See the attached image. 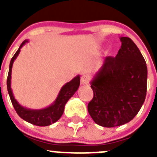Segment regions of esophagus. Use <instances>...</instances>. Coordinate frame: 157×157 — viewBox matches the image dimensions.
Wrapping results in <instances>:
<instances>
[{
  "mask_svg": "<svg viewBox=\"0 0 157 157\" xmlns=\"http://www.w3.org/2000/svg\"><path fill=\"white\" fill-rule=\"evenodd\" d=\"M81 84L82 85H87L89 84V82H90V78L87 75H82L81 77Z\"/></svg>",
  "mask_w": 157,
  "mask_h": 157,
  "instance_id": "esophagus-1",
  "label": "esophagus"
}]
</instances>
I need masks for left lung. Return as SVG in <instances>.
Here are the masks:
<instances>
[{"label": "left lung", "instance_id": "8db88e82", "mask_svg": "<svg viewBox=\"0 0 157 157\" xmlns=\"http://www.w3.org/2000/svg\"><path fill=\"white\" fill-rule=\"evenodd\" d=\"M116 57L107 56L91 81L94 98L88 112L104 127L121 126L132 120L145 99L147 66L139 48L130 37H121Z\"/></svg>", "mask_w": 157, "mask_h": 157}]
</instances>
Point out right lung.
Instances as JSON below:
<instances>
[{"label": "right lung", "instance_id": "add662e5", "mask_svg": "<svg viewBox=\"0 0 157 157\" xmlns=\"http://www.w3.org/2000/svg\"><path fill=\"white\" fill-rule=\"evenodd\" d=\"M28 40H24L23 41L18 50L12 58L9 64V71H8V78H7V88L8 92L10 97L11 101L14 109L17 112L19 117H21L25 121L39 127H45L49 126L52 123H56L59 118L61 117L64 111V107L68 100L74 95L75 93L78 90L80 85V75H77L69 82H67L65 85L60 89L57 98L53 103L49 106L42 109H30L25 108L19 104L15 98L11 88V78H12V68L15 59L17 58L22 47L28 42Z\"/></svg>", "mask_w": 157, "mask_h": 157}]
</instances>
